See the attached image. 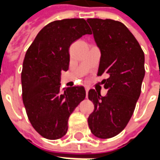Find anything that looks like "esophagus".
Returning a JSON list of instances; mask_svg holds the SVG:
<instances>
[{
	"instance_id": "esophagus-1",
	"label": "esophagus",
	"mask_w": 160,
	"mask_h": 160,
	"mask_svg": "<svg viewBox=\"0 0 160 160\" xmlns=\"http://www.w3.org/2000/svg\"><path fill=\"white\" fill-rule=\"evenodd\" d=\"M88 91H89V88H88V87H86V93H87V94H88Z\"/></svg>"
}]
</instances>
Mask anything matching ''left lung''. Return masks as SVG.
Masks as SVG:
<instances>
[{
    "instance_id": "left-lung-1",
    "label": "left lung",
    "mask_w": 160,
    "mask_h": 160,
    "mask_svg": "<svg viewBox=\"0 0 160 160\" xmlns=\"http://www.w3.org/2000/svg\"><path fill=\"white\" fill-rule=\"evenodd\" d=\"M100 49L98 75L108 92L91 89L88 98L94 111L88 118L92 133L98 138L116 136L127 126L134 113L145 76V56L139 42L122 23L113 19H87Z\"/></svg>"
}]
</instances>
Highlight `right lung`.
Listing matches in <instances>:
<instances>
[{
    "instance_id": "add662e5",
    "label": "right lung",
    "mask_w": 160,
    "mask_h": 160,
    "mask_svg": "<svg viewBox=\"0 0 160 160\" xmlns=\"http://www.w3.org/2000/svg\"><path fill=\"white\" fill-rule=\"evenodd\" d=\"M92 34L84 19L49 23L27 49L21 73L23 103L30 122L42 137L60 139L68 131L69 116L86 98L81 86L61 90V73L69 66V47Z\"/></svg>"
}]
</instances>
